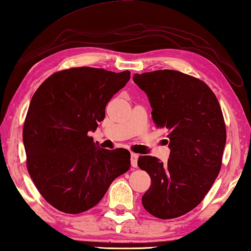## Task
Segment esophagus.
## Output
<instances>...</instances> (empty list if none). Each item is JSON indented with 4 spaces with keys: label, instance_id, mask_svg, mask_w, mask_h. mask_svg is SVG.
<instances>
[{
    "label": "esophagus",
    "instance_id": "1",
    "mask_svg": "<svg viewBox=\"0 0 251 251\" xmlns=\"http://www.w3.org/2000/svg\"><path fill=\"white\" fill-rule=\"evenodd\" d=\"M138 159H139L138 154H135V153H131V165H132V168H137L138 166Z\"/></svg>",
    "mask_w": 251,
    "mask_h": 251
}]
</instances>
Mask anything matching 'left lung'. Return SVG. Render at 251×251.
Listing matches in <instances>:
<instances>
[{"label":"left lung","mask_w":251,"mask_h":251,"mask_svg":"<svg viewBox=\"0 0 251 251\" xmlns=\"http://www.w3.org/2000/svg\"><path fill=\"white\" fill-rule=\"evenodd\" d=\"M133 81L147 94L153 121L168 130L170 141L165 164L155 156L139 157V168L151 177L143 207L157 218H176L203 201L221 171L226 144L221 105L204 81L176 70L134 74Z\"/></svg>","instance_id":"8db88e82"}]
</instances>
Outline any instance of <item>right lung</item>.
I'll use <instances>...</instances> for the list:
<instances>
[{"label":"right lung","instance_id":"add662e5","mask_svg":"<svg viewBox=\"0 0 251 251\" xmlns=\"http://www.w3.org/2000/svg\"><path fill=\"white\" fill-rule=\"evenodd\" d=\"M129 79V70L69 68L52 74L35 91L23 128L26 166L41 195L60 212L92 208L130 169L128 150L96 147L88 135Z\"/></svg>","mask_w":251,"mask_h":251}]
</instances>
